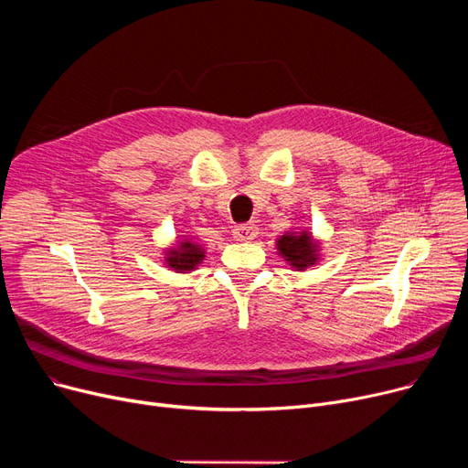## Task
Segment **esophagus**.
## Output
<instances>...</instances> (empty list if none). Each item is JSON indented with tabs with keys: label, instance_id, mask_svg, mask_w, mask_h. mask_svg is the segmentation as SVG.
<instances>
[{
	"label": "esophagus",
	"instance_id": "esophagus-1",
	"mask_svg": "<svg viewBox=\"0 0 468 468\" xmlns=\"http://www.w3.org/2000/svg\"><path fill=\"white\" fill-rule=\"evenodd\" d=\"M256 235H258V228L254 224H240V226L233 228V237L237 240L249 242V240H254Z\"/></svg>",
	"mask_w": 468,
	"mask_h": 468
}]
</instances>
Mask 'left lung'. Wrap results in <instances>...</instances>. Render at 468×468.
I'll use <instances>...</instances> for the list:
<instances>
[{
	"instance_id": "1",
	"label": "left lung",
	"mask_w": 468,
	"mask_h": 468,
	"mask_svg": "<svg viewBox=\"0 0 468 468\" xmlns=\"http://www.w3.org/2000/svg\"><path fill=\"white\" fill-rule=\"evenodd\" d=\"M279 256L296 271H305L321 260V242L309 231H286L277 239Z\"/></svg>"
}]
</instances>
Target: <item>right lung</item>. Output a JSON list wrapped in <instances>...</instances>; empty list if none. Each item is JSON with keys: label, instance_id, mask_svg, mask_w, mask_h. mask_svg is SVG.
Listing matches in <instances>:
<instances>
[{"label": "right lung", "instance_id": "obj_1", "mask_svg": "<svg viewBox=\"0 0 468 468\" xmlns=\"http://www.w3.org/2000/svg\"><path fill=\"white\" fill-rule=\"evenodd\" d=\"M205 249L199 242L193 240V237L180 235L175 247L165 250V265L176 273H189L195 271L197 265L203 263Z\"/></svg>", "mask_w": 468, "mask_h": 468}]
</instances>
